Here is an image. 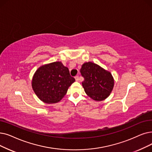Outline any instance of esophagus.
Masks as SVG:
<instances>
[{
	"label": "esophagus",
	"mask_w": 152,
	"mask_h": 152,
	"mask_svg": "<svg viewBox=\"0 0 152 152\" xmlns=\"http://www.w3.org/2000/svg\"><path fill=\"white\" fill-rule=\"evenodd\" d=\"M75 79H76V81H79V76H75Z\"/></svg>",
	"instance_id": "34e87169"
}]
</instances>
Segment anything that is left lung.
Returning a JSON list of instances; mask_svg holds the SVG:
<instances>
[{
  "mask_svg": "<svg viewBox=\"0 0 152 152\" xmlns=\"http://www.w3.org/2000/svg\"><path fill=\"white\" fill-rule=\"evenodd\" d=\"M80 72L84 77L82 84L84 91L91 99L101 101L110 95L114 84L110 72L91 62L84 63Z\"/></svg>",
  "mask_w": 152,
  "mask_h": 152,
  "instance_id": "8db88e82",
  "label": "left lung"
}]
</instances>
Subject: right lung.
<instances>
[{"mask_svg": "<svg viewBox=\"0 0 152 152\" xmlns=\"http://www.w3.org/2000/svg\"><path fill=\"white\" fill-rule=\"evenodd\" d=\"M75 81L68 68L57 61L39 67L33 77L31 85L39 99L53 104L61 99Z\"/></svg>", "mask_w": 152, "mask_h": 152, "instance_id": "obj_1", "label": "right lung"}]
</instances>
